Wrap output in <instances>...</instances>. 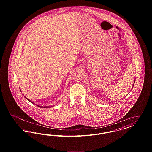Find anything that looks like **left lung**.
Segmentation results:
<instances>
[{"label":"left lung","mask_w":152,"mask_h":152,"mask_svg":"<svg viewBox=\"0 0 152 152\" xmlns=\"http://www.w3.org/2000/svg\"><path fill=\"white\" fill-rule=\"evenodd\" d=\"M134 83H135V80H134V83H133V87H132V88L133 87V86H134Z\"/></svg>","instance_id":"obj_1"}]
</instances>
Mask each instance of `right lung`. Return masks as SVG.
I'll use <instances>...</instances> for the list:
<instances>
[{
    "label": "right lung",
    "mask_w": 152,
    "mask_h": 152,
    "mask_svg": "<svg viewBox=\"0 0 152 152\" xmlns=\"http://www.w3.org/2000/svg\"><path fill=\"white\" fill-rule=\"evenodd\" d=\"M22 92V91H21ZM23 95H24V94H23ZM25 97V96H24ZM26 97V99L27 100H28L29 102H31V103H32V104H35L36 106H37V107H40V108H51V107H53L54 105H51V106H41V105H37V104H35L34 102H33L32 101H31L29 99H27L26 97Z\"/></svg>",
    "instance_id": "right-lung-1"
}]
</instances>
